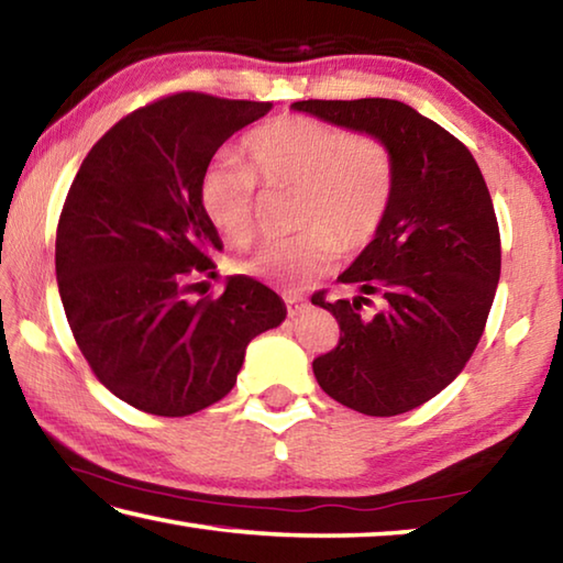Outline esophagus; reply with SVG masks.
I'll list each match as a JSON object with an SVG mask.
<instances>
[{
    "label": "esophagus",
    "instance_id": "1",
    "mask_svg": "<svg viewBox=\"0 0 563 563\" xmlns=\"http://www.w3.org/2000/svg\"><path fill=\"white\" fill-rule=\"evenodd\" d=\"M285 300V308H288V316H298V312H302L305 308H308V302H305L302 298H298V295H283Z\"/></svg>",
    "mask_w": 563,
    "mask_h": 563
}]
</instances>
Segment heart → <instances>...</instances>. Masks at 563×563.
I'll return each mask as SVG.
<instances>
[{"label": "heart", "instance_id": "1", "mask_svg": "<svg viewBox=\"0 0 563 563\" xmlns=\"http://www.w3.org/2000/svg\"><path fill=\"white\" fill-rule=\"evenodd\" d=\"M247 164L233 154L206 166L198 198L218 231L247 241L258 231L263 190L290 194L298 235L273 238L241 255L238 273L300 283L328 273L340 247L355 253L375 241L395 198V151L377 133H350L316 117H280L243 141Z\"/></svg>", "mask_w": 563, "mask_h": 563}]
</instances>
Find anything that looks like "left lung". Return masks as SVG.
Returning a JSON list of instances; mask_svg holds the SVG:
<instances>
[{
    "label": "left lung",
    "mask_w": 563,
    "mask_h": 563,
    "mask_svg": "<svg viewBox=\"0 0 563 563\" xmlns=\"http://www.w3.org/2000/svg\"><path fill=\"white\" fill-rule=\"evenodd\" d=\"M338 126L383 136L397 184L383 228L340 275L360 295L312 302L330 310L340 340L312 360L320 387L355 412L393 417L424 405L462 373L487 325L501 273L489 188L460 139L395 99L295 101ZM380 295L375 317L361 305Z\"/></svg>",
    "instance_id": "left-lung-1"
}]
</instances>
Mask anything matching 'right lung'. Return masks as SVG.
<instances>
[{"label":"right lung","instance_id":"1","mask_svg":"<svg viewBox=\"0 0 563 563\" xmlns=\"http://www.w3.org/2000/svg\"><path fill=\"white\" fill-rule=\"evenodd\" d=\"M271 101L178 91L103 133L76 170L56 225V283L71 335L99 383L158 417L231 393L245 347L285 305L247 275L190 300L223 251L198 198L206 166Z\"/></svg>","mask_w":563,"mask_h":563}]
</instances>
